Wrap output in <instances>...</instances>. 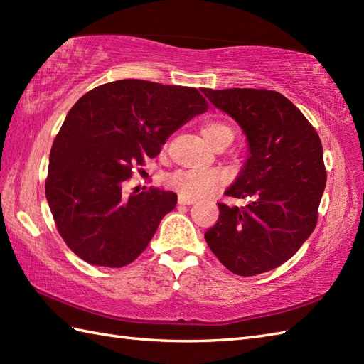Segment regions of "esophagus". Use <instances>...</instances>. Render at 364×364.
<instances>
[{
  "label": "esophagus",
  "mask_w": 364,
  "mask_h": 364,
  "mask_svg": "<svg viewBox=\"0 0 364 364\" xmlns=\"http://www.w3.org/2000/svg\"><path fill=\"white\" fill-rule=\"evenodd\" d=\"M178 203H180V205H192V203H196V200L194 198H189V197H184V196H180V197H178Z\"/></svg>",
  "instance_id": "34e87169"
}]
</instances>
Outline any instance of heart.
Segmentation results:
<instances>
[{
	"label": "heart",
	"mask_w": 364,
	"mask_h": 364,
	"mask_svg": "<svg viewBox=\"0 0 364 364\" xmlns=\"http://www.w3.org/2000/svg\"><path fill=\"white\" fill-rule=\"evenodd\" d=\"M202 134L208 142L214 145L223 139H233V128L223 122H210L202 128ZM223 183V175L214 168H191L178 170L167 178V184L175 189L178 194L200 198L213 194Z\"/></svg>",
	"instance_id": "heart-1"
}]
</instances>
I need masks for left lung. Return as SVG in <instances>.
I'll list each match as a JSON object with an SVG mask.
<instances>
[{
    "instance_id": "left-lung-1",
    "label": "left lung",
    "mask_w": 364,
    "mask_h": 364,
    "mask_svg": "<svg viewBox=\"0 0 364 364\" xmlns=\"http://www.w3.org/2000/svg\"><path fill=\"white\" fill-rule=\"evenodd\" d=\"M241 127L249 158L225 196L244 208L219 205L205 239L233 274L258 275L288 261L318 222L326 189L321 139L288 98L266 89H202Z\"/></svg>"
}]
</instances>
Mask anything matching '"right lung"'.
<instances>
[{
  "mask_svg": "<svg viewBox=\"0 0 364 364\" xmlns=\"http://www.w3.org/2000/svg\"><path fill=\"white\" fill-rule=\"evenodd\" d=\"M206 111L197 89L142 80L112 81L82 95L54 139L45 183L68 249L94 266L133 262L178 197L162 189L125 196L123 181Z\"/></svg>",
  "mask_w": 364,
  "mask_h": 364,
  "instance_id": "obj_1",
  "label": "right lung"
}]
</instances>
